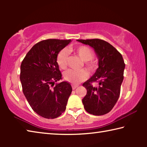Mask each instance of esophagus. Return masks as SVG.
I'll use <instances>...</instances> for the list:
<instances>
[{"instance_id": "esophagus-1", "label": "esophagus", "mask_w": 147, "mask_h": 147, "mask_svg": "<svg viewBox=\"0 0 147 147\" xmlns=\"http://www.w3.org/2000/svg\"><path fill=\"white\" fill-rule=\"evenodd\" d=\"M78 86V85H72V88H73V89H75Z\"/></svg>"}]
</instances>
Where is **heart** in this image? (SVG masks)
Wrapping results in <instances>:
<instances>
[{
	"mask_svg": "<svg viewBox=\"0 0 147 147\" xmlns=\"http://www.w3.org/2000/svg\"><path fill=\"white\" fill-rule=\"evenodd\" d=\"M74 51L80 58L83 61H86L85 65L88 71L93 72L97 67V63L93 59L94 54L93 51L89 47L81 45L74 49ZM68 51L66 49H62L59 52L56 57V62L59 68L64 69L66 68L67 64ZM88 76V73L85 70L75 71L73 69H69L66 71L63 74L64 79L69 82L76 84L80 82L85 80Z\"/></svg>",
	"mask_w": 147,
	"mask_h": 147,
	"instance_id": "heart-1",
	"label": "heart"
}]
</instances>
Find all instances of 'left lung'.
Instances as JSON below:
<instances>
[{
    "label": "left lung",
    "instance_id": "obj_1",
    "mask_svg": "<svg viewBox=\"0 0 147 147\" xmlns=\"http://www.w3.org/2000/svg\"><path fill=\"white\" fill-rule=\"evenodd\" d=\"M93 48L98 58V67L90 78L83 84L87 94L82 99L86 111L94 115L109 113L120 95L125 64L121 54L108 42L99 39H78ZM98 82V87L92 83Z\"/></svg>",
    "mask_w": 147,
    "mask_h": 147
}]
</instances>
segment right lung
<instances>
[{"instance_id":"1","label":"right lung","mask_w":147,"mask_h":147,"mask_svg":"<svg viewBox=\"0 0 147 147\" xmlns=\"http://www.w3.org/2000/svg\"><path fill=\"white\" fill-rule=\"evenodd\" d=\"M71 41L49 39L32 47L21 65L20 80L23 93L32 109L46 119L60 116L72 92L67 82L54 84L61 79L56 57Z\"/></svg>"}]
</instances>
